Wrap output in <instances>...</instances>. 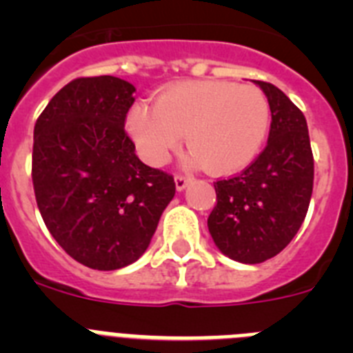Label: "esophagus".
Listing matches in <instances>:
<instances>
[{
    "label": "esophagus",
    "mask_w": 353,
    "mask_h": 353,
    "mask_svg": "<svg viewBox=\"0 0 353 353\" xmlns=\"http://www.w3.org/2000/svg\"><path fill=\"white\" fill-rule=\"evenodd\" d=\"M191 182V176L187 174H174V185H176V191H183Z\"/></svg>",
    "instance_id": "1"
}]
</instances>
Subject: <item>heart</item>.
<instances>
[{"instance_id": "b5f03b06", "label": "heart", "mask_w": 353, "mask_h": 353, "mask_svg": "<svg viewBox=\"0 0 353 353\" xmlns=\"http://www.w3.org/2000/svg\"><path fill=\"white\" fill-rule=\"evenodd\" d=\"M127 132L150 164L166 162L187 134L192 159L212 174L249 166L270 127V102L254 84L187 81L162 90L155 104L138 102Z\"/></svg>"}]
</instances>
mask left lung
<instances>
[{"mask_svg":"<svg viewBox=\"0 0 353 353\" xmlns=\"http://www.w3.org/2000/svg\"><path fill=\"white\" fill-rule=\"evenodd\" d=\"M270 102L267 146L242 173L214 182L208 215L215 245L240 263H261L292 242L313 194L314 161L307 123L281 90L254 81Z\"/></svg>","mask_w":353,"mask_h":353,"instance_id":"left-lung-1","label":"left lung"}]
</instances>
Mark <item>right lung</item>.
<instances>
[{
    "label": "right lung",
    "mask_w": 353,
    "mask_h": 353,
    "mask_svg": "<svg viewBox=\"0 0 353 353\" xmlns=\"http://www.w3.org/2000/svg\"><path fill=\"white\" fill-rule=\"evenodd\" d=\"M132 84L77 77L35 123L31 179L40 215L68 256L95 270L134 263L174 196L170 173L139 161L125 132Z\"/></svg>",
    "instance_id": "right-lung-1"
}]
</instances>
